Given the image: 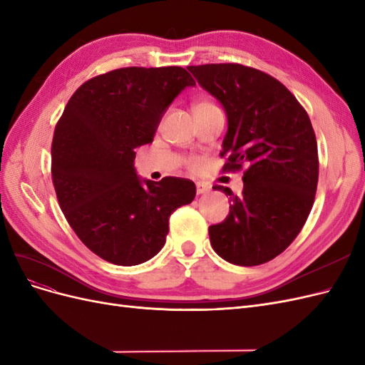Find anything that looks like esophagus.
<instances>
[{"label": "esophagus", "instance_id": "obj_1", "mask_svg": "<svg viewBox=\"0 0 365 365\" xmlns=\"http://www.w3.org/2000/svg\"><path fill=\"white\" fill-rule=\"evenodd\" d=\"M196 192L197 195H205L210 192V187L205 182H196Z\"/></svg>", "mask_w": 365, "mask_h": 365}]
</instances>
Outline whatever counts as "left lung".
<instances>
[{
	"mask_svg": "<svg viewBox=\"0 0 365 365\" xmlns=\"http://www.w3.org/2000/svg\"><path fill=\"white\" fill-rule=\"evenodd\" d=\"M224 106L228 129L220 155L225 170L247 165L244 192L230 196L224 222L208 227L224 260L254 267L279 256L300 233L318 184L317 138L307 113L272 76L239 63L187 67Z\"/></svg>",
	"mask_w": 365,
	"mask_h": 365,
	"instance_id": "8db88e82",
	"label": "left lung"
}]
</instances>
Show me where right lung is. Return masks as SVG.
Listing matches in <instances>:
<instances>
[{
  "instance_id": "right-lung-1",
  "label": "right lung",
  "mask_w": 365,
  "mask_h": 365,
  "mask_svg": "<svg viewBox=\"0 0 365 365\" xmlns=\"http://www.w3.org/2000/svg\"><path fill=\"white\" fill-rule=\"evenodd\" d=\"M193 77L181 67H129L93 77L71 96L54 129L51 176L68 224L98 257L134 267L161 251L169 217L190 204L195 182L141 180L135 149Z\"/></svg>"
}]
</instances>
